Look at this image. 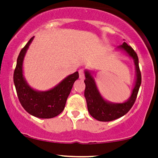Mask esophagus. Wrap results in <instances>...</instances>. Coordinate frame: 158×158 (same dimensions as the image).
<instances>
[{"mask_svg": "<svg viewBox=\"0 0 158 158\" xmlns=\"http://www.w3.org/2000/svg\"><path fill=\"white\" fill-rule=\"evenodd\" d=\"M78 73H79V77L81 79H84V77H85V75H84V71H83V69H81V70H79V71H78Z\"/></svg>", "mask_w": 158, "mask_h": 158, "instance_id": "esophagus-1", "label": "esophagus"}]
</instances>
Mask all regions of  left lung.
<instances>
[{
    "label": "left lung",
    "instance_id": "obj_1",
    "mask_svg": "<svg viewBox=\"0 0 158 158\" xmlns=\"http://www.w3.org/2000/svg\"><path fill=\"white\" fill-rule=\"evenodd\" d=\"M118 48L124 50L130 57L133 58L136 66V73H137L135 86L130 98L126 102L122 103H112L106 101L97 89L94 77L88 71L85 72V80L84 82L85 84V88L84 95L87 102L88 112L93 117L100 122H110L125 115L133 106L141 85L142 76L137 53L126 42H124L122 45H120Z\"/></svg>",
    "mask_w": 158,
    "mask_h": 158
}]
</instances>
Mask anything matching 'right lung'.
Returning a JSON list of instances; mask_svg holds the SVG:
<instances>
[{"label": "right lung", "mask_w": 158, "mask_h": 158, "mask_svg": "<svg viewBox=\"0 0 158 158\" xmlns=\"http://www.w3.org/2000/svg\"><path fill=\"white\" fill-rule=\"evenodd\" d=\"M34 36L21 49L17 58L14 82L21 106L28 113L41 118H50L59 115L65 106L67 98L73 83L79 77L78 72L69 75L52 89L44 92L32 89L23 76V60Z\"/></svg>", "instance_id": "right-lung-1"}]
</instances>
